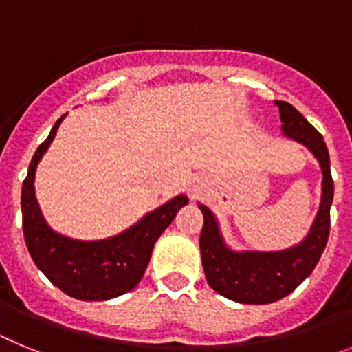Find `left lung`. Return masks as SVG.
<instances>
[{
  "label": "left lung",
  "mask_w": 352,
  "mask_h": 352,
  "mask_svg": "<svg viewBox=\"0 0 352 352\" xmlns=\"http://www.w3.org/2000/svg\"><path fill=\"white\" fill-rule=\"evenodd\" d=\"M280 111L284 135L301 142L319 160L322 169V199L309 236L296 247L280 252H232L226 247L213 213L201 204L204 223L199 245L208 284L238 303L264 305L282 300L312 273L329 236V208L333 179L322 135L291 104L275 100Z\"/></svg>",
  "instance_id": "left-lung-1"
}]
</instances>
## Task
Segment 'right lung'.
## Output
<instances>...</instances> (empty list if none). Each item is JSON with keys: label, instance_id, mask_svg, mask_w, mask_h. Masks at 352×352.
<instances>
[{"label": "right lung", "instance_id": "obj_1", "mask_svg": "<svg viewBox=\"0 0 352 352\" xmlns=\"http://www.w3.org/2000/svg\"><path fill=\"white\" fill-rule=\"evenodd\" d=\"M63 118L56 121L49 138L35 151L23 183L21 210L24 239L38 270L65 294L82 301L111 300L132 291L141 282L155 241L188 199L178 195L146 214L129 231L102 241H77L56 234L40 213L33 179L36 164L47 151Z\"/></svg>", "mask_w": 352, "mask_h": 352}]
</instances>
